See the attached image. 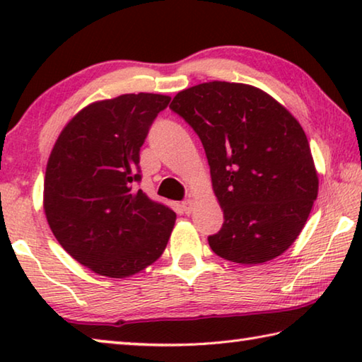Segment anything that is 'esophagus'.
I'll return each instance as SVG.
<instances>
[{
  "instance_id": "1",
  "label": "esophagus",
  "mask_w": 362,
  "mask_h": 362,
  "mask_svg": "<svg viewBox=\"0 0 362 362\" xmlns=\"http://www.w3.org/2000/svg\"><path fill=\"white\" fill-rule=\"evenodd\" d=\"M182 209H183V212L187 214V216H189V214H192V211H193V201H192V199L183 201V203H182Z\"/></svg>"
}]
</instances>
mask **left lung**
Here are the masks:
<instances>
[{"label":"left lung","instance_id":"1","mask_svg":"<svg viewBox=\"0 0 362 362\" xmlns=\"http://www.w3.org/2000/svg\"><path fill=\"white\" fill-rule=\"evenodd\" d=\"M169 108L198 134L223 225L207 238L225 260L255 265L291 247L317 196V173L300 122L263 90L211 81Z\"/></svg>","mask_w":362,"mask_h":362}]
</instances>
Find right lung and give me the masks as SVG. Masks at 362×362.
<instances>
[{
	"mask_svg": "<svg viewBox=\"0 0 362 362\" xmlns=\"http://www.w3.org/2000/svg\"><path fill=\"white\" fill-rule=\"evenodd\" d=\"M170 97L124 94L83 108L60 132L45 177L47 223L66 252L100 276L129 278L168 246L175 212L140 182V146Z\"/></svg>",
	"mask_w": 362,
	"mask_h": 362,
	"instance_id": "1",
	"label": "right lung"
}]
</instances>
